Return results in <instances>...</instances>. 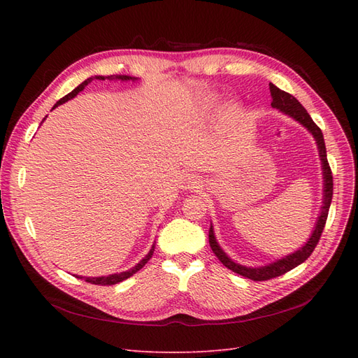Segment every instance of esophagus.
I'll return each mask as SVG.
<instances>
[{"instance_id": "esophagus-1", "label": "esophagus", "mask_w": 358, "mask_h": 358, "mask_svg": "<svg viewBox=\"0 0 358 358\" xmlns=\"http://www.w3.org/2000/svg\"><path fill=\"white\" fill-rule=\"evenodd\" d=\"M201 187H203V180L197 175H187L185 179H183V182H182V188L192 191V192L199 191Z\"/></svg>"}]
</instances>
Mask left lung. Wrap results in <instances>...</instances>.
Returning a JSON list of instances; mask_svg holds the SVG:
<instances>
[{"label":"left lung","mask_w":358,"mask_h":358,"mask_svg":"<svg viewBox=\"0 0 358 358\" xmlns=\"http://www.w3.org/2000/svg\"><path fill=\"white\" fill-rule=\"evenodd\" d=\"M270 88V94H272V107H276L279 112H282L288 116H291L292 119H296L297 122H300L303 127L308 128V131L313 136L318 146V152H320V158H321V167H322V179H324V196H322V206H321V213L318 216V221L315 224V229H313L310 237L308 239V242L303 245L299 251L292 252L284 258L276 259L275 263H270L267 266H262V267H248V266H242L234 263L233 259L227 255L222 248L216 242V237L213 233V227L210 225L209 230V243L213 254L218 257L220 262L227 267L233 270L234 273L245 276L248 279L252 280H268L272 278L280 276L289 270H292L294 267H297L299 264H301L303 262H306L308 257L313 252V249L318 245L321 233L324 230V225H326L327 221V215H329V209H330V203H331V197H333V176H331V170L329 166L327 161V152H326V143H324V137H322V131L320 129V127L312 121L310 115L306 112L305 107H303L297 99H294L291 94L279 90L278 86H275L273 83H268Z\"/></svg>","instance_id":"8db88e82"}]
</instances>
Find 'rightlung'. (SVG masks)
Returning a JSON list of instances; mask_svg holds the SVG:
<instances>
[{
  "mask_svg": "<svg viewBox=\"0 0 358 358\" xmlns=\"http://www.w3.org/2000/svg\"><path fill=\"white\" fill-rule=\"evenodd\" d=\"M94 79H99V80H104V79H119V80H137V78H131V76H92V78H88L86 79L85 82H82L78 88H74L70 94H67L66 96H62V99L53 106V109H55V107H58L59 104H62V103H66V101H69V100H71V99H74L76 95H78L80 91H83L85 90V86L88 85V83H91ZM154 249H155V245H152V248H150V251L148 252V255L143 258V259H140V263L138 264H136L133 268H129V270H127V272H121V273H115V275H109V276H99V278H83V276H76V278H80V279H85L86 282H90V284H95V285H115V284H119V282H122V280H125V279H128L129 276H133L136 272H138L140 268H142L149 259H150V257L154 255Z\"/></svg>",
  "mask_w": 358,
  "mask_h": 358,
  "instance_id": "obj_1",
  "label": "right lung"
}]
</instances>
